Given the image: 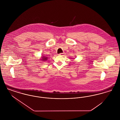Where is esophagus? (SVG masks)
<instances>
[{
  "instance_id": "34e87169",
  "label": "esophagus",
  "mask_w": 120,
  "mask_h": 120,
  "mask_svg": "<svg viewBox=\"0 0 120 120\" xmlns=\"http://www.w3.org/2000/svg\"><path fill=\"white\" fill-rule=\"evenodd\" d=\"M65 52H63V53H59V55H60V56H64L65 55Z\"/></svg>"
}]
</instances>
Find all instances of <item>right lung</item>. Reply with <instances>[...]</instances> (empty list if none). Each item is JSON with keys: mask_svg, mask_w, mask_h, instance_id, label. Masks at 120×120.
<instances>
[{"mask_svg": "<svg viewBox=\"0 0 120 120\" xmlns=\"http://www.w3.org/2000/svg\"><path fill=\"white\" fill-rule=\"evenodd\" d=\"M47 59V57H43V59H42V60H44V61H45V60H46Z\"/></svg>", "mask_w": 120, "mask_h": 120, "instance_id": "add662e5", "label": "right lung"}]
</instances>
